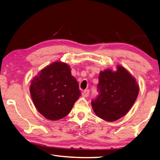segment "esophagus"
<instances>
[{
	"label": "esophagus",
	"instance_id": "34e87169",
	"mask_svg": "<svg viewBox=\"0 0 160 160\" xmlns=\"http://www.w3.org/2000/svg\"><path fill=\"white\" fill-rule=\"evenodd\" d=\"M89 95V89H87V90H84L83 92L82 93V96L83 97H88V96Z\"/></svg>",
	"mask_w": 160,
	"mask_h": 160
}]
</instances>
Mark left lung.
Returning a JSON list of instances; mask_svg holds the SVG:
<instances>
[{
    "instance_id": "left-lung-1",
    "label": "left lung",
    "mask_w": 160,
    "mask_h": 160,
    "mask_svg": "<svg viewBox=\"0 0 160 160\" xmlns=\"http://www.w3.org/2000/svg\"><path fill=\"white\" fill-rule=\"evenodd\" d=\"M98 79L99 94L91 101L95 113L108 122L118 120L128 113L137 99L140 89L136 80L120 65L116 71H101Z\"/></svg>"
}]
</instances>
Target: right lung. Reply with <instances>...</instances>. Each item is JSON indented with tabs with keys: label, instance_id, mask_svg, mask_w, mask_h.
I'll return each mask as SVG.
<instances>
[{
	"label": "right lung",
	"instance_id": "1",
	"mask_svg": "<svg viewBox=\"0 0 160 160\" xmlns=\"http://www.w3.org/2000/svg\"><path fill=\"white\" fill-rule=\"evenodd\" d=\"M30 93L36 109L50 120H58L69 113L81 96L69 66L55 62L44 68L32 80Z\"/></svg>",
	"mask_w": 160,
	"mask_h": 160
}]
</instances>
